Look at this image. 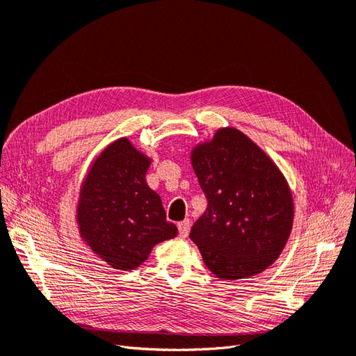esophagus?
I'll return each instance as SVG.
<instances>
[{
    "instance_id": "obj_1",
    "label": "esophagus",
    "mask_w": 356,
    "mask_h": 356,
    "mask_svg": "<svg viewBox=\"0 0 356 356\" xmlns=\"http://www.w3.org/2000/svg\"><path fill=\"white\" fill-rule=\"evenodd\" d=\"M190 227H191L190 220H184V221H179L178 222V232H179L181 238H186V236H188Z\"/></svg>"
}]
</instances>
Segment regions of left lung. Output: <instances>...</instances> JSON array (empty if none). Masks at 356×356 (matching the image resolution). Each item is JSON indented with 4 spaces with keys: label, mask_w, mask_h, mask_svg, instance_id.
Listing matches in <instances>:
<instances>
[{
    "label": "left lung",
    "mask_w": 356,
    "mask_h": 356,
    "mask_svg": "<svg viewBox=\"0 0 356 356\" xmlns=\"http://www.w3.org/2000/svg\"><path fill=\"white\" fill-rule=\"evenodd\" d=\"M191 161L208 200L190 232L204 266L220 279L263 272L293 227V199L282 174L236 129H221L193 152Z\"/></svg>",
    "instance_id": "obj_1"
}]
</instances>
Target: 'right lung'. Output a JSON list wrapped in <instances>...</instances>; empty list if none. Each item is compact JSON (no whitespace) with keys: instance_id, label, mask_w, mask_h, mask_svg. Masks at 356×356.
<instances>
[{"instance_id":"obj_1","label":"right lung","mask_w":356,"mask_h":356,"mask_svg":"<svg viewBox=\"0 0 356 356\" xmlns=\"http://www.w3.org/2000/svg\"><path fill=\"white\" fill-rule=\"evenodd\" d=\"M149 160L126 138L96 159L84 181L77 220L84 241L118 270H134L152 248L177 236L161 199L148 187Z\"/></svg>"}]
</instances>
